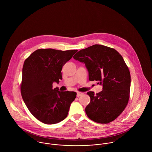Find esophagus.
Returning <instances> with one entry per match:
<instances>
[{
	"label": "esophagus",
	"mask_w": 152,
	"mask_h": 152,
	"mask_svg": "<svg viewBox=\"0 0 152 152\" xmlns=\"http://www.w3.org/2000/svg\"><path fill=\"white\" fill-rule=\"evenodd\" d=\"M83 95V92H78L77 93V97H80V96H81V95Z\"/></svg>",
	"instance_id": "esophagus-1"
}]
</instances>
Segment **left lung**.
I'll use <instances>...</instances> for the list:
<instances>
[{
  "instance_id": "8db88e82",
  "label": "left lung",
  "mask_w": 152,
  "mask_h": 152,
  "mask_svg": "<svg viewBox=\"0 0 152 152\" xmlns=\"http://www.w3.org/2000/svg\"><path fill=\"white\" fill-rule=\"evenodd\" d=\"M73 58L85 64L90 81H97L102 86L96 94L87 92L91 98L86 108L88 117L100 124L113 121L129 99L130 72L123 57L113 48L95 44L79 51Z\"/></svg>"
}]
</instances>
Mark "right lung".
I'll return each mask as SVG.
<instances>
[{
  "instance_id": "right-lung-1",
  "label": "right lung",
  "mask_w": 152,
  "mask_h": 152,
  "mask_svg": "<svg viewBox=\"0 0 152 152\" xmlns=\"http://www.w3.org/2000/svg\"><path fill=\"white\" fill-rule=\"evenodd\" d=\"M77 50L39 49L25 60L22 69L21 94L31 113L45 124L58 123L67 116L75 92L53 89L62 80L61 70Z\"/></svg>"
}]
</instances>
